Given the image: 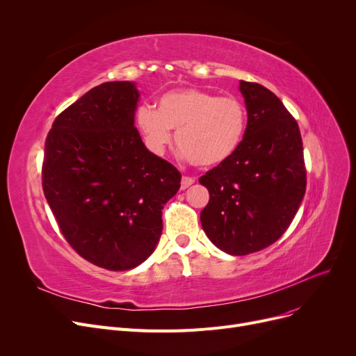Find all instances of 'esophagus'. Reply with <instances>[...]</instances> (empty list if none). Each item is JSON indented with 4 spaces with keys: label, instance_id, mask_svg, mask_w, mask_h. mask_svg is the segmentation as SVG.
<instances>
[{
    "label": "esophagus",
    "instance_id": "34e87169",
    "mask_svg": "<svg viewBox=\"0 0 356 356\" xmlns=\"http://www.w3.org/2000/svg\"><path fill=\"white\" fill-rule=\"evenodd\" d=\"M195 183V179L193 177H188V176H184L183 179H181V191H184V189H188L189 186H192Z\"/></svg>",
    "mask_w": 356,
    "mask_h": 356
}]
</instances>
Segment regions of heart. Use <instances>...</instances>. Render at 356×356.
I'll use <instances>...</instances> for the list:
<instances>
[{
	"label": "heart",
	"mask_w": 356,
	"mask_h": 356,
	"mask_svg": "<svg viewBox=\"0 0 356 356\" xmlns=\"http://www.w3.org/2000/svg\"><path fill=\"white\" fill-rule=\"evenodd\" d=\"M137 125L147 148L161 156L173 140L183 159L200 167L227 161L239 147L247 128V111L235 98L183 88L167 92L159 108L143 105L137 111Z\"/></svg>",
	"instance_id": "1"
}]
</instances>
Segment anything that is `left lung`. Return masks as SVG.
Instances as JSON below:
<instances>
[{"label": "left lung", "mask_w": 356, "mask_h": 356, "mask_svg": "<svg viewBox=\"0 0 356 356\" xmlns=\"http://www.w3.org/2000/svg\"><path fill=\"white\" fill-rule=\"evenodd\" d=\"M247 128L236 152L199 179L209 191L200 212L204 234L220 251L264 250L290 227L306 192L303 143L296 120L259 83L239 82Z\"/></svg>", "instance_id": "left-lung-1"}]
</instances>
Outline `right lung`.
Returning a JSON list of instances; mask_svg holds the SVG:
<instances>
[{
	"instance_id": "1",
	"label": "right lung",
	"mask_w": 356,
	"mask_h": 356,
	"mask_svg": "<svg viewBox=\"0 0 356 356\" xmlns=\"http://www.w3.org/2000/svg\"><path fill=\"white\" fill-rule=\"evenodd\" d=\"M134 82L92 88L54 120L44 144L43 191L66 241L89 263L136 268L163 231L161 211L181 176L148 152L134 117Z\"/></svg>"
}]
</instances>
